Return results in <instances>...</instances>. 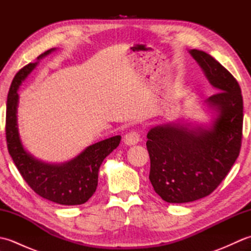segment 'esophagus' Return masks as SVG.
<instances>
[{
	"instance_id": "1",
	"label": "esophagus",
	"mask_w": 251,
	"mask_h": 251,
	"mask_svg": "<svg viewBox=\"0 0 251 251\" xmlns=\"http://www.w3.org/2000/svg\"><path fill=\"white\" fill-rule=\"evenodd\" d=\"M140 140V134L137 130H130L127 132L126 136L124 137V141L127 146H134L137 145Z\"/></svg>"
}]
</instances>
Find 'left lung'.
<instances>
[{
	"instance_id": "obj_1",
	"label": "left lung",
	"mask_w": 251,
	"mask_h": 251,
	"mask_svg": "<svg viewBox=\"0 0 251 251\" xmlns=\"http://www.w3.org/2000/svg\"><path fill=\"white\" fill-rule=\"evenodd\" d=\"M217 92L206 100L217 117L209 129L180 124L149 130L150 179L154 191L167 202L194 201L212 193L239 155L243 137V96L232 74L207 52L192 50Z\"/></svg>"
}]
</instances>
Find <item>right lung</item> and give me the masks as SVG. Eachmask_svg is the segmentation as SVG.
Returning a JSON list of instances; mask_svg holds the SVG:
<instances>
[{
  "mask_svg": "<svg viewBox=\"0 0 251 251\" xmlns=\"http://www.w3.org/2000/svg\"><path fill=\"white\" fill-rule=\"evenodd\" d=\"M52 50L43 52L37 59H42ZM36 65L37 62H30L20 69L10 85L5 124L8 152L20 175L37 195L60 205H82L95 193L98 185L100 165L119 147L121 136L89 146L72 161L61 165L45 164L32 157L20 142L16 113L18 104L17 89Z\"/></svg>",
  "mask_w": 251,
  "mask_h": 251,
  "instance_id": "right-lung-1",
  "label": "right lung"
}]
</instances>
